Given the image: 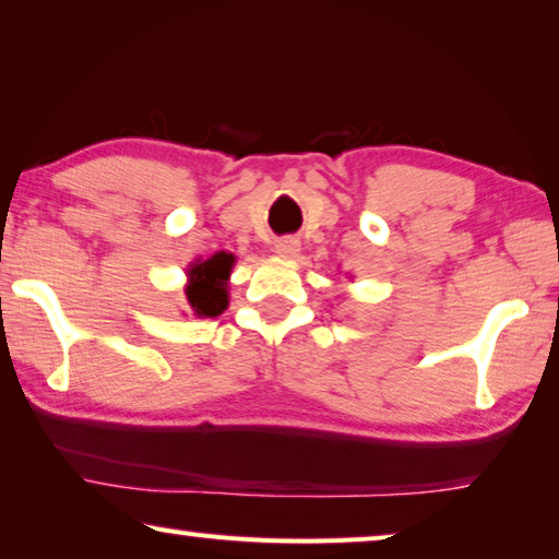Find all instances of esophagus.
Returning <instances> with one entry per match:
<instances>
[{
  "label": "esophagus",
  "instance_id": "obj_1",
  "mask_svg": "<svg viewBox=\"0 0 559 559\" xmlns=\"http://www.w3.org/2000/svg\"><path fill=\"white\" fill-rule=\"evenodd\" d=\"M274 252L280 257H295L299 252V239L295 237H282L274 242Z\"/></svg>",
  "mask_w": 559,
  "mask_h": 559
}]
</instances>
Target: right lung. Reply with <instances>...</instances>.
I'll list each match as a JSON object with an SVG mask.
<instances>
[{
  "instance_id": "obj_1",
  "label": "right lung",
  "mask_w": 559,
  "mask_h": 559,
  "mask_svg": "<svg viewBox=\"0 0 559 559\" xmlns=\"http://www.w3.org/2000/svg\"><path fill=\"white\" fill-rule=\"evenodd\" d=\"M235 264V254L217 252L210 260L194 262L187 270V302H190L192 312L197 317H217L227 309L229 295H227V280Z\"/></svg>"
}]
</instances>
